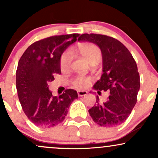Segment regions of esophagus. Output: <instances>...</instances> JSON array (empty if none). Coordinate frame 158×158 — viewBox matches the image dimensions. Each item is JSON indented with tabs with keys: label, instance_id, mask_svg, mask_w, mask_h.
I'll return each instance as SVG.
<instances>
[{
	"label": "esophagus",
	"instance_id": "obj_1",
	"mask_svg": "<svg viewBox=\"0 0 158 158\" xmlns=\"http://www.w3.org/2000/svg\"><path fill=\"white\" fill-rule=\"evenodd\" d=\"M77 94H78V96H79V97H84V96L87 95L88 92L85 91V90H79Z\"/></svg>",
	"mask_w": 158,
	"mask_h": 158
}]
</instances>
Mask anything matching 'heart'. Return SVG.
Listing matches in <instances>:
<instances>
[{"label": "heart", "instance_id": "b5f03b06", "mask_svg": "<svg viewBox=\"0 0 158 158\" xmlns=\"http://www.w3.org/2000/svg\"><path fill=\"white\" fill-rule=\"evenodd\" d=\"M78 51L90 63L96 62L102 58V52L98 46L94 44H81L78 46ZM73 56L70 50H65L61 55L59 60V66L61 71H67L70 68ZM92 79L89 77L78 75L71 80V85L75 89L83 90L88 88L91 85Z\"/></svg>", "mask_w": 158, "mask_h": 158}]
</instances>
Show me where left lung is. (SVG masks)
Returning <instances> with one entry per match:
<instances>
[{"mask_svg":"<svg viewBox=\"0 0 158 158\" xmlns=\"http://www.w3.org/2000/svg\"><path fill=\"white\" fill-rule=\"evenodd\" d=\"M78 41H90L99 47L103 73L94 88L98 92H110L106 102L99 103L97 97V104L88 110L90 117L100 126H118L128 119L137 102L139 75L136 61L126 47L113 37L85 33Z\"/></svg>","mask_w":158,"mask_h":158,"instance_id":"obj_1","label":"left lung"}]
</instances>
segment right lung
Returning a JSON list of instances; mask_svg holds the SVG:
<instances>
[{
	"mask_svg": "<svg viewBox=\"0 0 158 158\" xmlns=\"http://www.w3.org/2000/svg\"><path fill=\"white\" fill-rule=\"evenodd\" d=\"M79 35H53L39 40L29 46L20 59L16 70L18 96L23 112L35 126L51 128L60 124L70 104L78 98L73 89L54 97L48 83L56 74H61V55Z\"/></svg>",
	"mask_w": 158,
	"mask_h": 158,
	"instance_id": "1",
	"label": "right lung"
}]
</instances>
